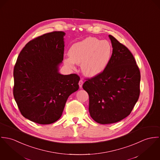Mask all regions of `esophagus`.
Instances as JSON below:
<instances>
[{
    "label": "esophagus",
    "mask_w": 160,
    "mask_h": 160,
    "mask_svg": "<svg viewBox=\"0 0 160 160\" xmlns=\"http://www.w3.org/2000/svg\"><path fill=\"white\" fill-rule=\"evenodd\" d=\"M83 84V80H80L79 81V82H78V85H79V87H80V88L82 87Z\"/></svg>",
    "instance_id": "34e87169"
}]
</instances>
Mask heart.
<instances>
[{"mask_svg": "<svg viewBox=\"0 0 160 160\" xmlns=\"http://www.w3.org/2000/svg\"><path fill=\"white\" fill-rule=\"evenodd\" d=\"M113 47L106 40L89 37L73 43L69 50V58L65 64L72 67L73 64H81L82 72L88 76H95L106 69L112 56Z\"/></svg>", "mask_w": 160, "mask_h": 160, "instance_id": "obj_1", "label": "heart"}]
</instances>
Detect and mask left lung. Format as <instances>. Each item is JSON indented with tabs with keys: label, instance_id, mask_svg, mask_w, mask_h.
Wrapping results in <instances>:
<instances>
[{
	"label": "left lung",
	"instance_id": "1",
	"mask_svg": "<svg viewBox=\"0 0 160 160\" xmlns=\"http://www.w3.org/2000/svg\"><path fill=\"white\" fill-rule=\"evenodd\" d=\"M113 47L106 69L83 85L89 95V112L97 123H114L132 110L140 94L141 73L129 49L114 37L108 36Z\"/></svg>",
	"mask_w": 160,
	"mask_h": 160
}]
</instances>
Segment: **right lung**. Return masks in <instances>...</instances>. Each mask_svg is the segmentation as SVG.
<instances>
[{
  "label": "right lung",
  "instance_id": "add662e5",
  "mask_svg": "<svg viewBox=\"0 0 160 160\" xmlns=\"http://www.w3.org/2000/svg\"><path fill=\"white\" fill-rule=\"evenodd\" d=\"M65 33L54 31L29 41L14 67L13 96L21 115L38 124L61 117L68 98L79 88L80 77L61 75Z\"/></svg>",
  "mask_w": 160,
  "mask_h": 160
}]
</instances>
